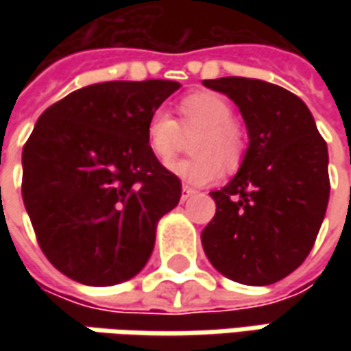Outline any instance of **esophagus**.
Listing matches in <instances>:
<instances>
[{"mask_svg":"<svg viewBox=\"0 0 351 351\" xmlns=\"http://www.w3.org/2000/svg\"><path fill=\"white\" fill-rule=\"evenodd\" d=\"M195 195V189L193 187H189V185H183L182 187V201H187L189 197Z\"/></svg>","mask_w":351,"mask_h":351,"instance_id":"obj_1","label":"esophagus"}]
</instances>
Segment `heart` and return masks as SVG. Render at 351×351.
<instances>
[{"instance_id":"obj_1","label":"heart","mask_w":351,"mask_h":351,"mask_svg":"<svg viewBox=\"0 0 351 351\" xmlns=\"http://www.w3.org/2000/svg\"><path fill=\"white\" fill-rule=\"evenodd\" d=\"M178 113L180 125L166 109H156L146 123L148 148L162 164H168L176 156L180 127L197 132L191 141L195 156L168 166L176 178L195 187H207L219 182L221 168L226 171L240 168L248 150V136L234 121V109L223 95L213 91L185 95L178 105Z\"/></svg>"}]
</instances>
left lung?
I'll return each mask as SVG.
<instances>
[{"label":"left lung","instance_id":"8db88e82","mask_svg":"<svg viewBox=\"0 0 351 351\" xmlns=\"http://www.w3.org/2000/svg\"><path fill=\"white\" fill-rule=\"evenodd\" d=\"M238 105L248 150L234 178L210 191L217 213L201 242L224 277L271 285L295 271L317 240L330 197L328 148L303 99L252 77L203 80Z\"/></svg>","mask_w":351,"mask_h":351}]
</instances>
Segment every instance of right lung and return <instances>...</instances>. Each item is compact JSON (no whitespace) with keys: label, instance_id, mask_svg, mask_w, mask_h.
<instances>
[{"label":"right lung","instance_id":"add662e5","mask_svg":"<svg viewBox=\"0 0 351 351\" xmlns=\"http://www.w3.org/2000/svg\"><path fill=\"white\" fill-rule=\"evenodd\" d=\"M178 82H103L75 89L38 117L23 148V203L58 271L107 287L146 265L158 221L182 182L146 142V123Z\"/></svg>","mask_w":351,"mask_h":351}]
</instances>
